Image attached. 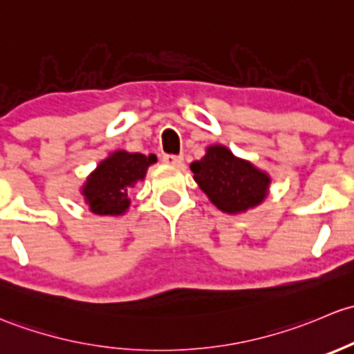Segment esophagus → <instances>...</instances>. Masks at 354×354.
<instances>
[{"label":"esophagus","instance_id":"esophagus-1","mask_svg":"<svg viewBox=\"0 0 354 354\" xmlns=\"http://www.w3.org/2000/svg\"><path fill=\"white\" fill-rule=\"evenodd\" d=\"M163 162L169 163V165L180 167L182 162H184V156L182 155H163Z\"/></svg>","mask_w":354,"mask_h":354}]
</instances>
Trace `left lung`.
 Masks as SVG:
<instances>
[{"label": "left lung", "mask_w": 354, "mask_h": 354, "mask_svg": "<svg viewBox=\"0 0 354 354\" xmlns=\"http://www.w3.org/2000/svg\"><path fill=\"white\" fill-rule=\"evenodd\" d=\"M194 180L218 209L240 213L257 206L268 196L269 177L252 163L236 158L225 147H209L191 165Z\"/></svg>", "instance_id": "1"}]
</instances>
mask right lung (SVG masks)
Masks as SVG:
<instances>
[{"label":"right lung","instance_id":"obj_1","mask_svg":"<svg viewBox=\"0 0 354 354\" xmlns=\"http://www.w3.org/2000/svg\"><path fill=\"white\" fill-rule=\"evenodd\" d=\"M155 155L115 151L97 167L88 177L83 196L97 214H122L129 206V192L138 180H143Z\"/></svg>","mask_w":354,"mask_h":354}]
</instances>
